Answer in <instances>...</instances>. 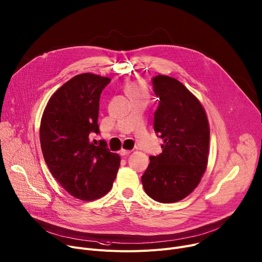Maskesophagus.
<instances>
[{"instance_id": "obj_1", "label": "esophagus", "mask_w": 262, "mask_h": 262, "mask_svg": "<svg viewBox=\"0 0 262 262\" xmlns=\"http://www.w3.org/2000/svg\"><path fill=\"white\" fill-rule=\"evenodd\" d=\"M132 152V150H129V149H124V148H122L121 150H120V155L121 156H126V155H129Z\"/></svg>"}]
</instances>
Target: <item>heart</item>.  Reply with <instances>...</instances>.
<instances>
[{"mask_svg":"<svg viewBox=\"0 0 262 262\" xmlns=\"http://www.w3.org/2000/svg\"><path fill=\"white\" fill-rule=\"evenodd\" d=\"M127 95L132 98H148V92L145 87L139 82H130L125 86Z\"/></svg>","mask_w":262,"mask_h":262,"instance_id":"b5f03b06","label":"heart"}]
</instances>
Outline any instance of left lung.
<instances>
[{
	"instance_id": "1",
	"label": "left lung",
	"mask_w": 262,
	"mask_h": 262,
	"mask_svg": "<svg viewBox=\"0 0 262 262\" xmlns=\"http://www.w3.org/2000/svg\"><path fill=\"white\" fill-rule=\"evenodd\" d=\"M159 105L155 132L163 139L162 152L149 157L141 177L145 193L161 203L177 202L198 186L206 170L210 124L200 101L175 78L152 79Z\"/></svg>"
}]
</instances>
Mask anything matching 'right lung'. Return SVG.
Wrapping results in <instances>:
<instances>
[{"label":"right lung","instance_id":"1","mask_svg":"<svg viewBox=\"0 0 262 262\" xmlns=\"http://www.w3.org/2000/svg\"><path fill=\"white\" fill-rule=\"evenodd\" d=\"M110 81L92 73L75 76L50 97L41 119L44 160L61 186L80 200L106 195L120 166V156L105 141L91 140L99 133L100 96Z\"/></svg>","mask_w":262,"mask_h":262}]
</instances>
